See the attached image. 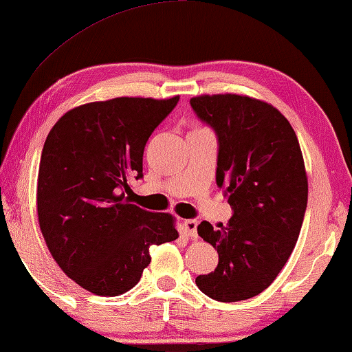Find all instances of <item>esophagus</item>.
I'll list each match as a JSON object with an SVG mask.
<instances>
[{
	"instance_id": "obj_1",
	"label": "esophagus",
	"mask_w": 352,
	"mask_h": 352,
	"mask_svg": "<svg viewBox=\"0 0 352 352\" xmlns=\"http://www.w3.org/2000/svg\"><path fill=\"white\" fill-rule=\"evenodd\" d=\"M197 220H192V219H188V220H183V233L189 236L190 239H195L197 237Z\"/></svg>"
}]
</instances>
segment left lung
Instances as JSON below:
<instances>
[{
    "label": "left lung",
    "mask_w": 352,
    "mask_h": 352,
    "mask_svg": "<svg viewBox=\"0 0 352 352\" xmlns=\"http://www.w3.org/2000/svg\"><path fill=\"white\" fill-rule=\"evenodd\" d=\"M190 107L216 130V182L234 211L219 230L206 220L197 226L219 264L195 284L216 301L248 300L275 281L300 236L307 205L300 142L287 118L264 100L200 94Z\"/></svg>",
    "instance_id": "obj_1"
}]
</instances>
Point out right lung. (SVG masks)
Returning a JSON list of instances; mask_svg holds the SVG:
<instances>
[{"label":"right lung","mask_w":352,"mask_h":352,"mask_svg":"<svg viewBox=\"0 0 352 352\" xmlns=\"http://www.w3.org/2000/svg\"><path fill=\"white\" fill-rule=\"evenodd\" d=\"M169 99L115 98L74 107L47 133L37 180L41 234L65 275L99 296L138 284L148 248L178 237L175 217L130 204L148 136L174 110Z\"/></svg>","instance_id":"add662e5"}]
</instances>
